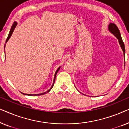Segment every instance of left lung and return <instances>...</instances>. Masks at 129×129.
I'll return each mask as SVG.
<instances>
[{
  "instance_id": "1",
  "label": "left lung",
  "mask_w": 129,
  "mask_h": 129,
  "mask_svg": "<svg viewBox=\"0 0 129 129\" xmlns=\"http://www.w3.org/2000/svg\"><path fill=\"white\" fill-rule=\"evenodd\" d=\"M108 28H109V30L110 31L113 35H114V36L116 37V38L118 40H119V44L120 45V47H121V49H122L123 53H124V54H125L124 45L122 39H121L120 33V31L119 29H118V27H117V26H116L115 24L112 23H111L109 24Z\"/></svg>"
}]
</instances>
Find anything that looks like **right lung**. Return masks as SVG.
Returning a JSON list of instances; mask_svg holds the SVG:
<instances>
[{
    "label": "right lung",
    "instance_id": "obj_1",
    "mask_svg": "<svg viewBox=\"0 0 129 129\" xmlns=\"http://www.w3.org/2000/svg\"><path fill=\"white\" fill-rule=\"evenodd\" d=\"M17 24V22H14L13 23V24H12V27H11V29H10V32H9V35H8V38H7V39H6V43H7V42L8 41L10 37H11L12 35V33H13V30H15V28L16 27V26ZM60 68V67H59V68H58L57 69V70H56V71L55 75H54V77L53 83V84H52V87H51L50 88V89H49L48 90H47V91H46V92H44V93H40V94H25V93H22V94H24V95H28V96H40V95H43V94H46L47 93L49 92V91H50V90L52 89L53 86V85H54V81H55V79H56V74H57V72H58V71H59V70Z\"/></svg>",
    "mask_w": 129,
    "mask_h": 129
}]
</instances>
